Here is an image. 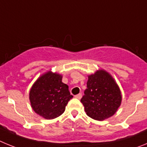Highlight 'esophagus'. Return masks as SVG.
Masks as SVG:
<instances>
[{"mask_svg": "<svg viewBox=\"0 0 147 147\" xmlns=\"http://www.w3.org/2000/svg\"><path fill=\"white\" fill-rule=\"evenodd\" d=\"M75 98H78V99H80V98H82V93H79V94L76 95V96H75Z\"/></svg>", "mask_w": 147, "mask_h": 147, "instance_id": "esophagus-1", "label": "esophagus"}]
</instances>
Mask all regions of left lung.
I'll return each instance as SVG.
<instances>
[{
  "label": "left lung",
  "instance_id": "obj_1",
  "mask_svg": "<svg viewBox=\"0 0 147 147\" xmlns=\"http://www.w3.org/2000/svg\"><path fill=\"white\" fill-rule=\"evenodd\" d=\"M81 102L89 117L102 121L114 115L121 102L119 86L106 71H97L88 76L87 89Z\"/></svg>",
  "mask_w": 147,
  "mask_h": 147
}]
</instances>
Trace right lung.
I'll return each mask as SVG.
<instances>
[{"instance_id":"add662e5","label":"right lung","mask_w":147,"mask_h":147,"mask_svg":"<svg viewBox=\"0 0 147 147\" xmlns=\"http://www.w3.org/2000/svg\"><path fill=\"white\" fill-rule=\"evenodd\" d=\"M62 76L51 71L40 77L30 90L29 98L34 112L46 119H53L64 113L73 98Z\"/></svg>"}]
</instances>
